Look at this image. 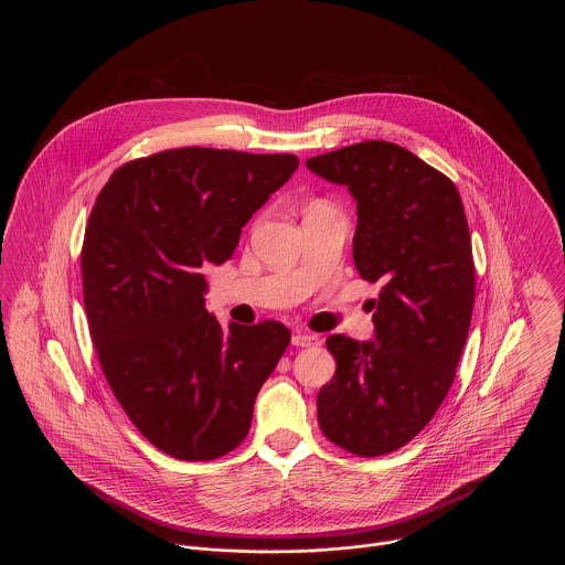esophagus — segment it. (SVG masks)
Listing matches in <instances>:
<instances>
[{
    "label": "esophagus",
    "instance_id": "esophagus-1",
    "mask_svg": "<svg viewBox=\"0 0 565 565\" xmlns=\"http://www.w3.org/2000/svg\"><path fill=\"white\" fill-rule=\"evenodd\" d=\"M291 343H294L296 348H311V345H320V337H316V334H309V332H302V330H298V332H294V337H291Z\"/></svg>",
    "mask_w": 565,
    "mask_h": 565
}]
</instances>
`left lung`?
Listing matches in <instances>:
<instances>
[{"label": "left lung", "instance_id": "obj_1", "mask_svg": "<svg viewBox=\"0 0 565 565\" xmlns=\"http://www.w3.org/2000/svg\"><path fill=\"white\" fill-rule=\"evenodd\" d=\"M356 200L352 256L367 282L376 341L330 334L337 361L318 394L323 437L381 457L408 444L444 403L475 307L470 228L455 182L390 141H363L307 161Z\"/></svg>", "mask_w": 565, "mask_h": 565}]
</instances>
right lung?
Listing matches in <instances>:
<instances>
[{
  "label": "right lung",
  "mask_w": 565,
  "mask_h": 565,
  "mask_svg": "<svg viewBox=\"0 0 565 565\" xmlns=\"http://www.w3.org/2000/svg\"><path fill=\"white\" fill-rule=\"evenodd\" d=\"M298 167L294 154L175 148L115 169L82 243V296L102 372L164 455L235 450L291 341L285 323L224 328L204 309L209 263L235 254L245 222Z\"/></svg>",
  "instance_id": "add662e5"
}]
</instances>
